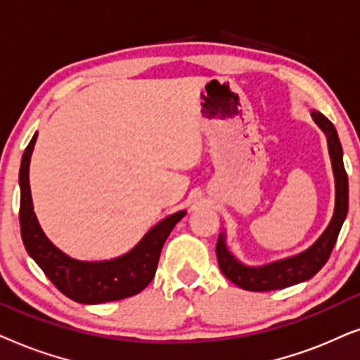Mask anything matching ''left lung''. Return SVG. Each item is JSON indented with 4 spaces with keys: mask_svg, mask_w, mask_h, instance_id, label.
Here are the masks:
<instances>
[{
    "mask_svg": "<svg viewBox=\"0 0 360 360\" xmlns=\"http://www.w3.org/2000/svg\"><path fill=\"white\" fill-rule=\"evenodd\" d=\"M311 117L319 128L326 133L328 138V148L330 161H333V171L336 177V207H334V215L330 219L328 229L314 245H311L308 250L300 253L296 257L285 258V260L270 263V265L250 268L242 265L232 257V253L225 247L224 233H220L217 245H215V253H217L219 266L225 276L229 278L232 283L240 286L242 290L248 291H271L281 290L286 286H293L301 281L309 280L314 276L324 263L329 260L330 252L336 245L338 236L341 232V227L346 220L347 209H349V183H347V172L344 167L342 161V146L339 141L338 131L334 124L324 117L323 113L311 112Z\"/></svg>",
    "mask_w": 360,
    "mask_h": 360,
    "instance_id": "left-lung-1",
    "label": "left lung"
}]
</instances>
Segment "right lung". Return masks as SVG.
<instances>
[{"label":"right lung","instance_id":"add662e5","mask_svg":"<svg viewBox=\"0 0 360 360\" xmlns=\"http://www.w3.org/2000/svg\"><path fill=\"white\" fill-rule=\"evenodd\" d=\"M37 133L32 136L21 160L19 169V225L22 243L44 275L67 298L85 304L108 303L135 296L146 288L155 278L158 262L174 225L184 217V210L161 220L146 233L145 238L127 255L108 262H79L56 248L44 236L32 210L30 188V161Z\"/></svg>","mask_w":360,"mask_h":360}]
</instances>
